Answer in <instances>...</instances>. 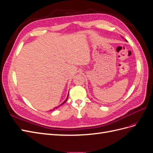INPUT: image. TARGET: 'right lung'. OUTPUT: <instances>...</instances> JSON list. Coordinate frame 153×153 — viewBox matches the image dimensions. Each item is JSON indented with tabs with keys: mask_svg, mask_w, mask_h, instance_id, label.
Returning a JSON list of instances; mask_svg holds the SVG:
<instances>
[{
	"mask_svg": "<svg viewBox=\"0 0 153 153\" xmlns=\"http://www.w3.org/2000/svg\"><path fill=\"white\" fill-rule=\"evenodd\" d=\"M68 97H67V98H66V100H65V101H64V102H63V103H62V104H61V105H59V106H61V105H63V104H64V103H65V102H66V101H67V100H68ZM57 107H58V106H57V107H55V108H57ZM50 111H52V110H50Z\"/></svg>",
	"mask_w": 153,
	"mask_h": 153,
	"instance_id": "right-lung-1",
	"label": "right lung"
}]
</instances>
